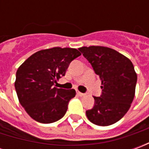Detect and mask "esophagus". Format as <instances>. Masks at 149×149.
Wrapping results in <instances>:
<instances>
[{
	"label": "esophagus",
	"instance_id": "34e87169",
	"mask_svg": "<svg viewBox=\"0 0 149 149\" xmlns=\"http://www.w3.org/2000/svg\"><path fill=\"white\" fill-rule=\"evenodd\" d=\"M77 96H79V97H84V95H85L84 93H82L79 92V91H77Z\"/></svg>",
	"mask_w": 149,
	"mask_h": 149
}]
</instances>
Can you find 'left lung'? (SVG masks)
<instances>
[{"label": "left lung", "mask_w": 149, "mask_h": 149, "mask_svg": "<svg viewBox=\"0 0 149 149\" xmlns=\"http://www.w3.org/2000/svg\"><path fill=\"white\" fill-rule=\"evenodd\" d=\"M81 53L101 81L102 94L93 97V108L86 111L88 119L99 126H109L126 114L135 96L137 75L128 58L103 46L81 47Z\"/></svg>", "instance_id": "obj_1"}]
</instances>
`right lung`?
<instances>
[{
	"label": "right lung",
	"mask_w": 149,
	"mask_h": 149,
	"mask_svg": "<svg viewBox=\"0 0 149 149\" xmlns=\"http://www.w3.org/2000/svg\"><path fill=\"white\" fill-rule=\"evenodd\" d=\"M77 49L55 47L43 49L29 56L18 68L15 88L20 103L36 121L50 124L61 119L74 89L54 87L72 61L81 56Z\"/></svg>",
	"instance_id": "1"
}]
</instances>
